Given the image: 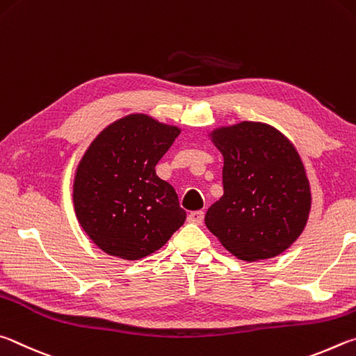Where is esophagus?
<instances>
[{
  "instance_id": "obj_1",
  "label": "esophagus",
  "mask_w": 356,
  "mask_h": 356,
  "mask_svg": "<svg viewBox=\"0 0 356 356\" xmlns=\"http://www.w3.org/2000/svg\"><path fill=\"white\" fill-rule=\"evenodd\" d=\"M188 219H189L191 223H195V225H202L203 219H204V213H203V211H194V213L189 214Z\"/></svg>"
}]
</instances>
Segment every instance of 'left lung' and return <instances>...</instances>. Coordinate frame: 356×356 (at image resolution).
I'll return each instance as SVG.
<instances>
[{
    "label": "left lung",
    "mask_w": 356,
    "mask_h": 356,
    "mask_svg": "<svg viewBox=\"0 0 356 356\" xmlns=\"http://www.w3.org/2000/svg\"><path fill=\"white\" fill-rule=\"evenodd\" d=\"M213 142L223 154V197L204 216L208 229L239 259L283 253L302 234L311 209L297 149L259 122L216 129Z\"/></svg>",
    "instance_id": "left-lung-1"
}]
</instances>
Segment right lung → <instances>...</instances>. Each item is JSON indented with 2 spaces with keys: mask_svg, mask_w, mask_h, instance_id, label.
<instances>
[{
  "mask_svg": "<svg viewBox=\"0 0 356 356\" xmlns=\"http://www.w3.org/2000/svg\"><path fill=\"white\" fill-rule=\"evenodd\" d=\"M178 136L177 127L131 114L87 148L74 177V213L103 252L129 261L145 258L184 223L177 192L154 170Z\"/></svg>",
  "mask_w": 356,
  "mask_h": 356,
  "instance_id": "obj_1",
  "label": "right lung"
}]
</instances>
